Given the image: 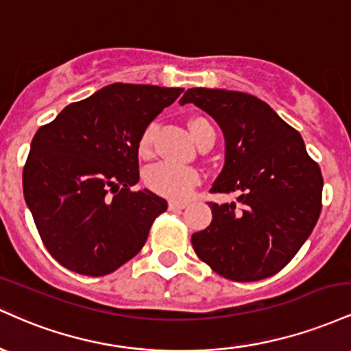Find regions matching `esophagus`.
I'll list each match as a JSON object with an SVG mask.
<instances>
[{"label": "esophagus", "mask_w": 351, "mask_h": 351, "mask_svg": "<svg viewBox=\"0 0 351 351\" xmlns=\"http://www.w3.org/2000/svg\"><path fill=\"white\" fill-rule=\"evenodd\" d=\"M186 206H188L186 203H180V201H171V203L168 204L170 211H181V209H184Z\"/></svg>", "instance_id": "esophagus-1"}]
</instances>
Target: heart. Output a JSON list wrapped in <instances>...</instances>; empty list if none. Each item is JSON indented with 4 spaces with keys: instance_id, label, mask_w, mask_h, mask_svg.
<instances>
[{
    "instance_id": "obj_1",
    "label": "heart",
    "mask_w": 351,
    "mask_h": 351,
    "mask_svg": "<svg viewBox=\"0 0 351 351\" xmlns=\"http://www.w3.org/2000/svg\"><path fill=\"white\" fill-rule=\"evenodd\" d=\"M189 130L193 138L199 143L204 136L215 135V128L204 117H193L189 120ZM153 138H155V123L145 127L138 138V155L148 158L153 152ZM201 175L193 167H176L171 163H156L145 171V184L156 195L175 201L186 199L198 184Z\"/></svg>"
}]
</instances>
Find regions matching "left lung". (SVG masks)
<instances>
[{
    "label": "left lung",
    "instance_id": "left-lung-1",
    "mask_svg": "<svg viewBox=\"0 0 351 351\" xmlns=\"http://www.w3.org/2000/svg\"><path fill=\"white\" fill-rule=\"evenodd\" d=\"M195 104L223 128L226 163L209 193H237L239 204L209 201L211 224L191 236L196 256L236 282L271 277L292 261L322 211L320 167L295 128L251 94L195 87Z\"/></svg>",
    "mask_w": 351,
    "mask_h": 351
}]
</instances>
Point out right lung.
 I'll return each mask as SVG.
<instances>
[{
  "instance_id": "add662e5",
  "label": "right lung",
  "mask_w": 351,
  "mask_h": 351,
  "mask_svg": "<svg viewBox=\"0 0 351 351\" xmlns=\"http://www.w3.org/2000/svg\"><path fill=\"white\" fill-rule=\"evenodd\" d=\"M183 88L112 84L36 132L23 191L60 265L102 277L136 256L168 203L138 183V138Z\"/></svg>"
}]
</instances>
